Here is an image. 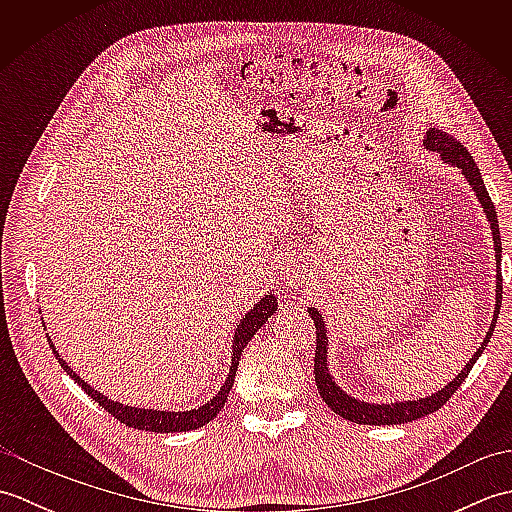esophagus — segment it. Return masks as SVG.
Listing matches in <instances>:
<instances>
[{"label": "esophagus", "mask_w": 512, "mask_h": 512, "mask_svg": "<svg viewBox=\"0 0 512 512\" xmlns=\"http://www.w3.org/2000/svg\"><path fill=\"white\" fill-rule=\"evenodd\" d=\"M303 277H306V270H303L299 262H288L284 270H281V279H284L286 284H297Z\"/></svg>", "instance_id": "34e87169"}]
</instances>
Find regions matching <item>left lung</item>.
Listing matches in <instances>:
<instances>
[{
	"label": "left lung",
	"instance_id": "1",
	"mask_svg": "<svg viewBox=\"0 0 512 512\" xmlns=\"http://www.w3.org/2000/svg\"><path fill=\"white\" fill-rule=\"evenodd\" d=\"M422 145L431 154H438L442 162H447L449 167L460 169L462 178L469 184L473 195L482 206V213L486 215L488 228H491L493 235V250H495V308H493V321L488 325V332L484 336V341L480 347L473 352L469 358V363L462 367V372H458L451 383L440 387L438 391H433L431 396H422V398H411V400H394V402H372V400H361L352 394H347L343 387L336 385L334 376L330 374V334H328V323H325L323 314L319 308L308 306V314L314 321V328H317V352H314V380H317L319 394L325 400L334 413H339L341 418L356 422V424H405L411 420H418L422 416H429L436 409H440L444 402H447L453 391L458 389L464 378L469 376L471 367L477 363V358L482 356L486 343L491 341L495 323L499 317V306H502V237H499V224H497V213L495 206L491 202V195H488L482 173L477 169L475 160L471 158L469 151L458 140L447 136L436 127H429L422 136Z\"/></svg>",
	"mask_w": 512,
	"mask_h": 512
}]
</instances>
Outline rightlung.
Listing matches in <instances>:
<instances>
[{
  "mask_svg": "<svg viewBox=\"0 0 512 512\" xmlns=\"http://www.w3.org/2000/svg\"><path fill=\"white\" fill-rule=\"evenodd\" d=\"M277 312V297L273 290L264 292L259 301L255 303L253 308H250L242 319H239L237 328L233 332V341H231V365H228V374L226 380L222 383L220 391L211 398L202 402L200 407L195 409H187V411H167V409H145V407H134V405H123V402L112 400L103 396L99 389H94L88 380H83L79 374L72 372V367L63 361L59 356L57 345L52 343L50 334H48V343L52 347L54 356H57V361L61 363V367L65 372L70 374V378H74V383L79 385L85 394L90 398H94L99 405L110 411L116 420H121L127 427H134L140 431H156V433H180V431H193V429H200L204 427L206 422H211L217 413L222 411L224 402L228 400V391L233 387V380H235V372H237V365H239V356H242V350L250 343V339L259 332V328H264V323L273 317ZM43 328H46V323H43Z\"/></svg>",
  "mask_w": 512,
  "mask_h": 512,
  "instance_id": "obj_1",
  "label": "right lung"
}]
</instances>
